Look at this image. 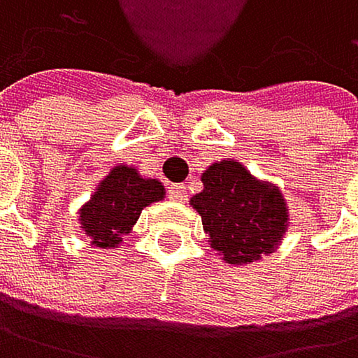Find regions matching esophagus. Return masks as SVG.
Returning <instances> with one entry per match:
<instances>
[{"label": "esophagus", "mask_w": 358, "mask_h": 358, "mask_svg": "<svg viewBox=\"0 0 358 358\" xmlns=\"http://www.w3.org/2000/svg\"><path fill=\"white\" fill-rule=\"evenodd\" d=\"M167 196L176 202H185L187 200V187L185 185H169L167 187Z\"/></svg>", "instance_id": "obj_1"}]
</instances>
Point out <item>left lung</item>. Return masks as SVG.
<instances>
[{
    "mask_svg": "<svg viewBox=\"0 0 358 358\" xmlns=\"http://www.w3.org/2000/svg\"><path fill=\"white\" fill-rule=\"evenodd\" d=\"M204 189L191 198L202 215L211 248L229 264H248L268 255L288 227L280 189L264 185L240 162L222 160L202 173Z\"/></svg>",
    "mask_w": 358,
    "mask_h": 358,
    "instance_id": "1",
    "label": "left lung"
}]
</instances>
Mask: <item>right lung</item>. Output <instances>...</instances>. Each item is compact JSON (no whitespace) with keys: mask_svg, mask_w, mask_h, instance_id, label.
<instances>
[{"mask_svg":"<svg viewBox=\"0 0 358 358\" xmlns=\"http://www.w3.org/2000/svg\"><path fill=\"white\" fill-rule=\"evenodd\" d=\"M162 196L164 189L158 180H147L136 169L120 164L110 171L81 209V229L94 246H118L145 206L162 200Z\"/></svg>","mask_w":358,"mask_h":358,"instance_id":"1","label":"right lung"}]
</instances>
